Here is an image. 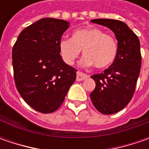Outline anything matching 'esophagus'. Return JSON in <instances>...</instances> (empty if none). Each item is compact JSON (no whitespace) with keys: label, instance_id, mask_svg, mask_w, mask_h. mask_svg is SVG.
<instances>
[{"label":"esophagus","instance_id":"esophagus-1","mask_svg":"<svg viewBox=\"0 0 149 149\" xmlns=\"http://www.w3.org/2000/svg\"><path fill=\"white\" fill-rule=\"evenodd\" d=\"M87 78H89V75H87V74H84V73L80 71L77 72V76H76V80L77 81H82V80L87 79Z\"/></svg>","mask_w":149,"mask_h":149}]
</instances>
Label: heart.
Instances as JSON below:
<instances>
[{"instance_id":"heart-1","label":"heart","mask_w":149,"mask_h":149,"mask_svg":"<svg viewBox=\"0 0 149 149\" xmlns=\"http://www.w3.org/2000/svg\"><path fill=\"white\" fill-rule=\"evenodd\" d=\"M61 57L66 64L73 65L79 54L84 55L81 60L84 66L95 65L104 69L114 61L118 54V44L111 35L105 34L97 27H87L73 32L71 39H63L59 44Z\"/></svg>"}]
</instances>
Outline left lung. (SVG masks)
Listing matches in <instances>:
<instances>
[{"label":"left lung","mask_w":149,"mask_h":149,"mask_svg":"<svg viewBox=\"0 0 149 149\" xmlns=\"http://www.w3.org/2000/svg\"><path fill=\"white\" fill-rule=\"evenodd\" d=\"M91 21L109 28L118 40V54L113 64L103 73L91 76L96 84L90 94L93 104L100 113L113 114L123 109L134 94L142 61L140 42L123 21L111 19Z\"/></svg>","instance_id":"left-lung-1"}]
</instances>
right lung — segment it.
I'll list each match as a JSON object with an SVG mask.
<instances>
[{
  "mask_svg": "<svg viewBox=\"0 0 149 149\" xmlns=\"http://www.w3.org/2000/svg\"><path fill=\"white\" fill-rule=\"evenodd\" d=\"M68 21L43 18L20 32L12 49L16 89L35 110H57L76 79V70L65 64L59 44Z\"/></svg>",
  "mask_w": 149,
  "mask_h": 149,
  "instance_id": "right-lung-1",
  "label": "right lung"
}]
</instances>
